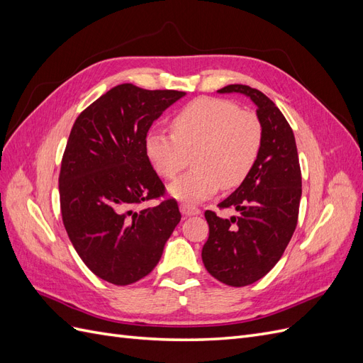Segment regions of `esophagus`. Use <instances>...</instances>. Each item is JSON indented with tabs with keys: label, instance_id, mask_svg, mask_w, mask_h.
I'll return each instance as SVG.
<instances>
[{
	"label": "esophagus",
	"instance_id": "1",
	"mask_svg": "<svg viewBox=\"0 0 363 363\" xmlns=\"http://www.w3.org/2000/svg\"><path fill=\"white\" fill-rule=\"evenodd\" d=\"M180 212H182L183 216H194V215H200L201 213L200 208H196V207H194L191 204H182L180 206Z\"/></svg>",
	"mask_w": 363,
	"mask_h": 363
}]
</instances>
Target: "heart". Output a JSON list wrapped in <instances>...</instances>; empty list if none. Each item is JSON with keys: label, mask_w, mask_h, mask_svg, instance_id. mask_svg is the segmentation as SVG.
<instances>
[{"label": "heart", "mask_w": 363, "mask_h": 363, "mask_svg": "<svg viewBox=\"0 0 363 363\" xmlns=\"http://www.w3.org/2000/svg\"><path fill=\"white\" fill-rule=\"evenodd\" d=\"M171 125L174 135L148 131L145 152L163 179L180 174L194 155L195 169L168 188L172 199L183 203L204 201L221 186L236 188L248 177L262 148L259 118L219 98H196L174 116Z\"/></svg>", "instance_id": "1"}]
</instances>
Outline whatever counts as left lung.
<instances>
[{"label":"left lung","mask_w":363,"mask_h":363,"mask_svg":"<svg viewBox=\"0 0 363 363\" xmlns=\"http://www.w3.org/2000/svg\"><path fill=\"white\" fill-rule=\"evenodd\" d=\"M218 94H240L255 103L263 139L248 177L219 207L239 216L204 213L208 239L201 257L206 269L228 286H247L274 268L295 232L301 199V171L294 131L269 98L245 84H228Z\"/></svg>","instance_id":"1"}]
</instances>
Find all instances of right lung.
I'll use <instances>...</instances> for the list:
<instances>
[{"instance_id": "right-lung-1", "label": "right lung", "mask_w": 363, "mask_h": 363, "mask_svg": "<svg viewBox=\"0 0 363 363\" xmlns=\"http://www.w3.org/2000/svg\"><path fill=\"white\" fill-rule=\"evenodd\" d=\"M184 95L119 84L82 112L71 130L59 177L63 224L86 267L118 286L155 269L182 219L175 200L136 206L163 195L145 136Z\"/></svg>"}]
</instances>
